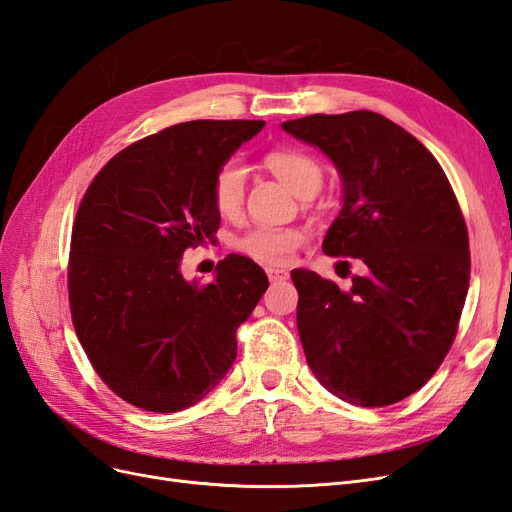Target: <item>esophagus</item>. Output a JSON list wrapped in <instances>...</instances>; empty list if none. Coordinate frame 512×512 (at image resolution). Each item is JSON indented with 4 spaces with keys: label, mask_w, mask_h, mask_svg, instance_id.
Returning a JSON list of instances; mask_svg holds the SVG:
<instances>
[{
    "label": "esophagus",
    "mask_w": 512,
    "mask_h": 512,
    "mask_svg": "<svg viewBox=\"0 0 512 512\" xmlns=\"http://www.w3.org/2000/svg\"><path fill=\"white\" fill-rule=\"evenodd\" d=\"M267 275H269L271 282H284V280H288V271H286V269L269 267V269H267Z\"/></svg>",
    "instance_id": "34e87169"
}]
</instances>
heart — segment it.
Wrapping results in <instances>:
<instances>
[{
  "label": "heart",
  "instance_id": "1",
  "mask_svg": "<svg viewBox=\"0 0 512 512\" xmlns=\"http://www.w3.org/2000/svg\"><path fill=\"white\" fill-rule=\"evenodd\" d=\"M267 168L284 185L305 198L322 188L324 170L309 153L301 149H273L265 158ZM245 170L237 160L224 162L213 175L211 198L224 218L235 215L243 205ZM303 243V232L297 228L258 226L235 241L237 250L262 265H286L292 260L297 247Z\"/></svg>",
  "mask_w": 512,
  "mask_h": 512
}]
</instances>
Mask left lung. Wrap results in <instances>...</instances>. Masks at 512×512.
Listing matches in <instances>:
<instances>
[{"label":"left lung","instance_id":"8db88e82","mask_svg":"<svg viewBox=\"0 0 512 512\" xmlns=\"http://www.w3.org/2000/svg\"><path fill=\"white\" fill-rule=\"evenodd\" d=\"M282 130L318 147L342 179L322 250L361 258L350 288L297 269V329L324 389L363 408L391 406L436 374L470 284L468 230L442 166L371 111L309 115Z\"/></svg>","mask_w":512,"mask_h":512}]
</instances>
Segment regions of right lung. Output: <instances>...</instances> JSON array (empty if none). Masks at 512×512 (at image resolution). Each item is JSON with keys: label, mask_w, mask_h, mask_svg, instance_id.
Instances as JSON below:
<instances>
[{"label": "right lung", "mask_w": 512, "mask_h": 512, "mask_svg": "<svg viewBox=\"0 0 512 512\" xmlns=\"http://www.w3.org/2000/svg\"><path fill=\"white\" fill-rule=\"evenodd\" d=\"M265 121H185L123 151L91 181L70 243L74 331L108 389L147 412L198 404L237 359V329L269 288L250 258H224L211 284L181 256L213 243V175Z\"/></svg>", "instance_id": "obj_1"}]
</instances>
